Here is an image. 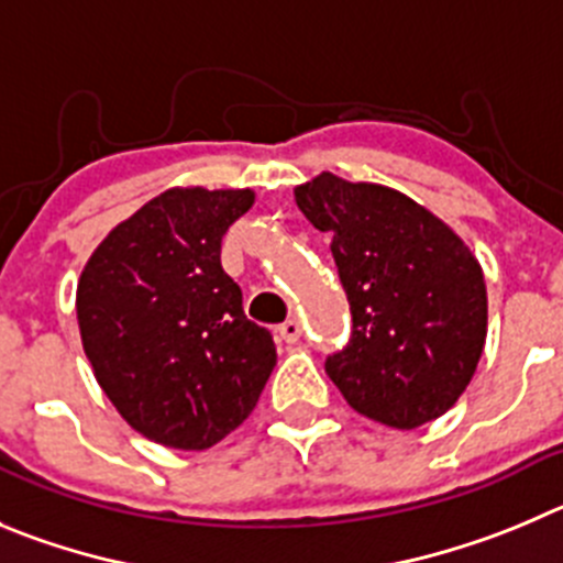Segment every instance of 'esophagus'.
<instances>
[{"label":"esophagus","instance_id":"esophagus-1","mask_svg":"<svg viewBox=\"0 0 563 563\" xmlns=\"http://www.w3.org/2000/svg\"><path fill=\"white\" fill-rule=\"evenodd\" d=\"M277 335H280L286 344H294V341H299V335H302V324H299V319H286V322L277 328Z\"/></svg>","mask_w":563,"mask_h":563}]
</instances>
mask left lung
Instances as JSON below:
<instances>
[{"instance_id": "obj_1", "label": "left lung", "mask_w": 563, "mask_h": 563, "mask_svg": "<svg viewBox=\"0 0 563 563\" xmlns=\"http://www.w3.org/2000/svg\"><path fill=\"white\" fill-rule=\"evenodd\" d=\"M339 266L353 335L324 372L350 408L413 430L459 402L486 344L477 257L450 224L406 194L322 172L294 188Z\"/></svg>"}]
</instances>
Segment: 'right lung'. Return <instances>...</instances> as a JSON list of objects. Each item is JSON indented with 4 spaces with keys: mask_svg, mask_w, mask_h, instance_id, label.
<instances>
[{
    "mask_svg": "<svg viewBox=\"0 0 563 563\" xmlns=\"http://www.w3.org/2000/svg\"><path fill=\"white\" fill-rule=\"evenodd\" d=\"M252 188H169L115 224L77 283L86 358L124 422L155 444L208 450L255 408L277 350L222 269V235Z\"/></svg>",
    "mask_w": 563,
    "mask_h": 563,
    "instance_id": "obj_1",
    "label": "right lung"
}]
</instances>
